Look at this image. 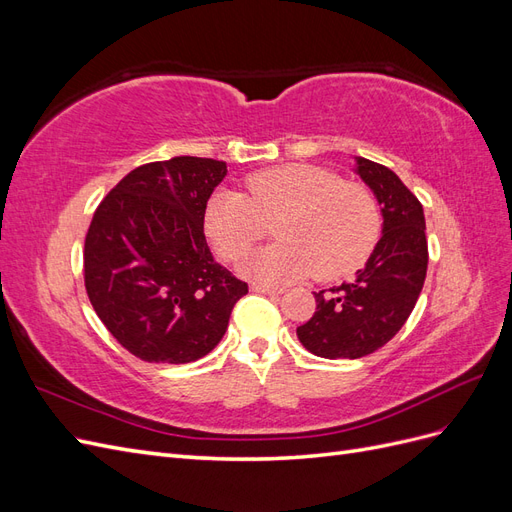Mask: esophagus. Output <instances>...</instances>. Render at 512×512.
Wrapping results in <instances>:
<instances>
[{"label":"esophagus","instance_id":"obj_1","mask_svg":"<svg viewBox=\"0 0 512 512\" xmlns=\"http://www.w3.org/2000/svg\"><path fill=\"white\" fill-rule=\"evenodd\" d=\"M252 292H258V294H267V297H277V294H282V290H277V288H269V286H252Z\"/></svg>","mask_w":512,"mask_h":512}]
</instances>
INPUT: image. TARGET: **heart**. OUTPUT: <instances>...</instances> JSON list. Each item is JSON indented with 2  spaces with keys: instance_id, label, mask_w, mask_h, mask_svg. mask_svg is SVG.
<instances>
[{
  "instance_id": "heart-1",
  "label": "heart",
  "mask_w": 512,
  "mask_h": 512,
  "mask_svg": "<svg viewBox=\"0 0 512 512\" xmlns=\"http://www.w3.org/2000/svg\"><path fill=\"white\" fill-rule=\"evenodd\" d=\"M241 190L215 192L205 207V232L224 260H239L265 237L280 243L247 256L241 271L260 284H288L316 275L337 280L359 269L374 250L382 215L376 196L354 181L312 164L258 170Z\"/></svg>"
}]
</instances>
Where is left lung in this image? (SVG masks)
Wrapping results in <instances>:
<instances>
[{
	"label": "left lung",
	"instance_id": "8db88e82",
	"mask_svg": "<svg viewBox=\"0 0 512 512\" xmlns=\"http://www.w3.org/2000/svg\"><path fill=\"white\" fill-rule=\"evenodd\" d=\"M356 173L378 198L382 237L352 282L314 292L316 312L297 337L322 359H361L391 342L427 275L423 205L391 168L356 158Z\"/></svg>",
	"mask_w": 512,
	"mask_h": 512
}]
</instances>
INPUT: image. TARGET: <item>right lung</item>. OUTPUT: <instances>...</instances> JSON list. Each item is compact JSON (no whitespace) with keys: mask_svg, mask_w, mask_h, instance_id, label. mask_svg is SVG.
<instances>
[{"mask_svg":"<svg viewBox=\"0 0 512 512\" xmlns=\"http://www.w3.org/2000/svg\"><path fill=\"white\" fill-rule=\"evenodd\" d=\"M226 162L179 156L134 168L85 237V290L98 318L147 363H192L220 344L247 284L213 260L207 200Z\"/></svg>","mask_w":512,"mask_h":512,"instance_id":"1","label":"right lung"}]
</instances>
